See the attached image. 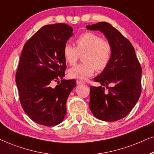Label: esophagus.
Returning a JSON list of instances; mask_svg holds the SVG:
<instances>
[{
    "label": "esophagus",
    "instance_id": "34e87169",
    "mask_svg": "<svg viewBox=\"0 0 154 154\" xmlns=\"http://www.w3.org/2000/svg\"><path fill=\"white\" fill-rule=\"evenodd\" d=\"M76 82H77V85H84V84H85L83 81L79 80V79H77V80L76 81Z\"/></svg>",
    "mask_w": 154,
    "mask_h": 154
}]
</instances>
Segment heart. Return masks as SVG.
Wrapping results in <instances>:
<instances>
[{
	"label": "heart",
	"instance_id": "1",
	"mask_svg": "<svg viewBox=\"0 0 154 154\" xmlns=\"http://www.w3.org/2000/svg\"><path fill=\"white\" fill-rule=\"evenodd\" d=\"M76 47L66 44L63 47V56L69 65H75L80 55L84 63L75 65L68 70L72 78L86 79L94 75L96 69L102 71L109 64L112 56V47L109 42L97 34L85 32L75 41Z\"/></svg>",
	"mask_w": 154,
	"mask_h": 154
}]
</instances>
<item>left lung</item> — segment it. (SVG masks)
Segmentation results:
<instances>
[{"label":"left lung","mask_w":154,"mask_h":154,"mask_svg":"<svg viewBox=\"0 0 154 154\" xmlns=\"http://www.w3.org/2000/svg\"><path fill=\"white\" fill-rule=\"evenodd\" d=\"M86 29L103 33L112 47L109 64L94 78L101 86L90 88V110L99 120L117 121L130 113L140 97L141 65L131 43L111 24L101 22Z\"/></svg>","instance_id":"8db88e82"}]
</instances>
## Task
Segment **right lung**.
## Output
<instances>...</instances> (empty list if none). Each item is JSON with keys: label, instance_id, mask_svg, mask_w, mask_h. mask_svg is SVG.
<instances>
[{"label": "right lung", "instance_id": "obj_1", "mask_svg": "<svg viewBox=\"0 0 154 154\" xmlns=\"http://www.w3.org/2000/svg\"><path fill=\"white\" fill-rule=\"evenodd\" d=\"M72 32L66 24L44 26L22 49L15 77L20 103L27 116L42 125H57L64 120L67 98L76 87L75 79H63V50ZM54 81L58 85L53 88Z\"/></svg>", "mask_w": 154, "mask_h": 154}]
</instances>
